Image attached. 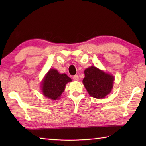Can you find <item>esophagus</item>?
<instances>
[{
  "label": "esophagus",
  "instance_id": "obj_1",
  "mask_svg": "<svg viewBox=\"0 0 146 146\" xmlns=\"http://www.w3.org/2000/svg\"><path fill=\"white\" fill-rule=\"evenodd\" d=\"M73 79L74 80H78V75H74L73 76Z\"/></svg>",
  "mask_w": 146,
  "mask_h": 146
}]
</instances>
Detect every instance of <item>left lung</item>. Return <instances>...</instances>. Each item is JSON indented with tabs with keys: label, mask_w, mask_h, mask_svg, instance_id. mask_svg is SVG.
Listing matches in <instances>:
<instances>
[{
	"label": "left lung",
	"mask_w": 146,
	"mask_h": 146,
	"mask_svg": "<svg viewBox=\"0 0 146 146\" xmlns=\"http://www.w3.org/2000/svg\"><path fill=\"white\" fill-rule=\"evenodd\" d=\"M82 82L90 95L96 98H103L110 93L115 78L95 66L86 69Z\"/></svg>",
	"instance_id": "left-lung-1"
}]
</instances>
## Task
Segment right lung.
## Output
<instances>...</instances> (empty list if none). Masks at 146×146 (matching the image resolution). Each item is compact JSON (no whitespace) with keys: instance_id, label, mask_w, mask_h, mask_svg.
Wrapping results in <instances>:
<instances>
[{"instance_id":"add662e5","label":"right lung","mask_w":146,"mask_h":146,"mask_svg":"<svg viewBox=\"0 0 146 146\" xmlns=\"http://www.w3.org/2000/svg\"><path fill=\"white\" fill-rule=\"evenodd\" d=\"M69 82H71V79L66 74H60L56 70L50 69L42 82L43 95L54 100L58 99Z\"/></svg>"}]
</instances>
